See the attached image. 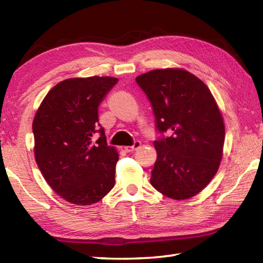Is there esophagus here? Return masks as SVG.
Instances as JSON below:
<instances>
[{"label":"esophagus","instance_id":"esophagus-1","mask_svg":"<svg viewBox=\"0 0 263 263\" xmlns=\"http://www.w3.org/2000/svg\"><path fill=\"white\" fill-rule=\"evenodd\" d=\"M141 147V142L140 141H135V143H133V146H130V147H125L124 150L126 153H133L135 150H137L138 148Z\"/></svg>","mask_w":263,"mask_h":263}]
</instances>
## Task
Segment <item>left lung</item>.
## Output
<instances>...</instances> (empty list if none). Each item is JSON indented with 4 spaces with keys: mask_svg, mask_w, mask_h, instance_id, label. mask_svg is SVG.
<instances>
[{
    "mask_svg": "<svg viewBox=\"0 0 263 263\" xmlns=\"http://www.w3.org/2000/svg\"><path fill=\"white\" fill-rule=\"evenodd\" d=\"M156 117L161 138L150 183L174 200L194 197L219 168L224 120L203 81L183 69H158L136 78ZM167 132L170 136L165 137Z\"/></svg>",
    "mask_w": 263,
    "mask_h": 263,
    "instance_id": "1",
    "label": "left lung"
}]
</instances>
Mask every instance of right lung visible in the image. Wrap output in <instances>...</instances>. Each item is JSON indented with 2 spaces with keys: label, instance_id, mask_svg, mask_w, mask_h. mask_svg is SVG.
<instances>
[{
  "label": "right lung",
  "instance_id": "add662e5",
  "mask_svg": "<svg viewBox=\"0 0 263 263\" xmlns=\"http://www.w3.org/2000/svg\"><path fill=\"white\" fill-rule=\"evenodd\" d=\"M117 81L113 77L61 81L48 91L33 119L36 163L48 185L70 203H96L115 184L119 154L107 146L98 107ZM96 132L101 136L93 142Z\"/></svg>",
  "mask_w": 263,
  "mask_h": 263
}]
</instances>
